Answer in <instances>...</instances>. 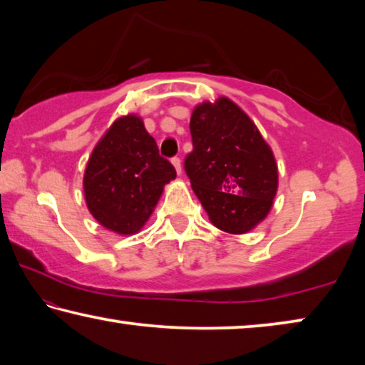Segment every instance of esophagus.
<instances>
[{"label":"esophagus","instance_id":"34e87169","mask_svg":"<svg viewBox=\"0 0 365 365\" xmlns=\"http://www.w3.org/2000/svg\"><path fill=\"white\" fill-rule=\"evenodd\" d=\"M172 165H174V168H175L177 174L180 175L182 174V160L178 159V158H174V159H172Z\"/></svg>","mask_w":365,"mask_h":365}]
</instances>
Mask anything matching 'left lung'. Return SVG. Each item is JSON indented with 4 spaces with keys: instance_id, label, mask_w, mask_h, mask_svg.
<instances>
[{
    "instance_id": "obj_1",
    "label": "left lung",
    "mask_w": 365,
    "mask_h": 365,
    "mask_svg": "<svg viewBox=\"0 0 365 365\" xmlns=\"http://www.w3.org/2000/svg\"><path fill=\"white\" fill-rule=\"evenodd\" d=\"M190 132L193 151L185 170L211 224L232 235L251 232L269 215L279 190L272 148L227 96L196 104Z\"/></svg>"
}]
</instances>
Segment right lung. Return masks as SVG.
<instances>
[{
    "label": "right lung",
    "instance_id": "add662e5",
    "mask_svg": "<svg viewBox=\"0 0 365 365\" xmlns=\"http://www.w3.org/2000/svg\"><path fill=\"white\" fill-rule=\"evenodd\" d=\"M177 177L159 156L154 138L137 114L117 117L91 151L83 174L90 214L122 237L138 233L150 220L164 187Z\"/></svg>",
    "mask_w": 365,
    "mask_h": 365
}]
</instances>
